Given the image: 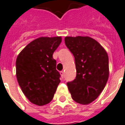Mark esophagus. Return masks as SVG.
Here are the masks:
<instances>
[{
	"label": "esophagus",
	"instance_id": "34e87169",
	"mask_svg": "<svg viewBox=\"0 0 125 125\" xmlns=\"http://www.w3.org/2000/svg\"><path fill=\"white\" fill-rule=\"evenodd\" d=\"M60 75H61V76H62V78H64V72H63V71L60 72Z\"/></svg>",
	"mask_w": 125,
	"mask_h": 125
}]
</instances>
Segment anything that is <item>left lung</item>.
Wrapping results in <instances>:
<instances>
[{
	"label": "left lung",
	"instance_id": "left-lung-1",
	"mask_svg": "<svg viewBox=\"0 0 125 125\" xmlns=\"http://www.w3.org/2000/svg\"><path fill=\"white\" fill-rule=\"evenodd\" d=\"M65 43L75 58L76 79L67 83L72 99L88 104L96 99L109 76L108 56L94 39L86 36L65 37Z\"/></svg>",
	"mask_w": 125,
	"mask_h": 125
}]
</instances>
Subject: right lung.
I'll use <instances>...</instances> for the list:
<instances>
[{
  "label": "right lung",
  "mask_w": 125,
  "mask_h": 125,
  "mask_svg": "<svg viewBox=\"0 0 125 125\" xmlns=\"http://www.w3.org/2000/svg\"><path fill=\"white\" fill-rule=\"evenodd\" d=\"M62 42L61 37H41L27 45L16 60V76L28 100L38 106L52 101L60 82L53 54Z\"/></svg>",
  "instance_id": "1"
}]
</instances>
